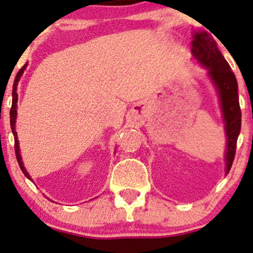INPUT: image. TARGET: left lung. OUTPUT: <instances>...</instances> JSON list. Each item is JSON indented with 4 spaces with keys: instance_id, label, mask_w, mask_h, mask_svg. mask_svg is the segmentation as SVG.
I'll return each instance as SVG.
<instances>
[{
    "instance_id": "left-lung-1",
    "label": "left lung",
    "mask_w": 253,
    "mask_h": 253,
    "mask_svg": "<svg viewBox=\"0 0 253 253\" xmlns=\"http://www.w3.org/2000/svg\"><path fill=\"white\" fill-rule=\"evenodd\" d=\"M192 57L208 70V76L218 95L221 113L225 123L226 174L233 164L237 140L240 134L241 111L238 95V82L234 73L217 49L216 42L206 31H195L191 42Z\"/></svg>"
}]
</instances>
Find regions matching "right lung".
I'll return each mask as SVG.
<instances>
[{"mask_svg": "<svg viewBox=\"0 0 253 253\" xmlns=\"http://www.w3.org/2000/svg\"><path fill=\"white\" fill-rule=\"evenodd\" d=\"M27 64L28 63L25 64L24 67H22L21 69L19 70L18 74H16V76H15V80H14V84H13V101H12V109H10V127H12V131H13V135H14V141H15V154H16V159H18L20 169H21L22 173L26 175V178H28V179H30L31 181H33L32 178H31V175L28 174V172L26 171V169H25L24 163H22L21 154H20V146H19V141H18V134H16V130H15L16 116H18V112H16V110H18V92H16V90H18V84H19L20 79H21L22 74H24L25 70H26Z\"/></svg>", "mask_w": 253, "mask_h": 253, "instance_id": "obj_1", "label": "right lung"}]
</instances>
